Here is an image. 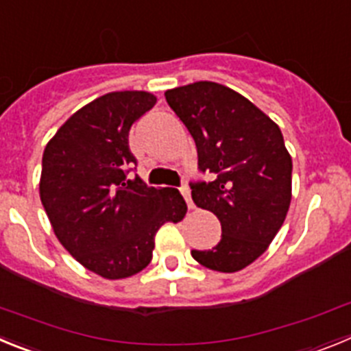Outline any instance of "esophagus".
<instances>
[{"label":"esophagus","mask_w":351,"mask_h":351,"mask_svg":"<svg viewBox=\"0 0 351 351\" xmlns=\"http://www.w3.org/2000/svg\"><path fill=\"white\" fill-rule=\"evenodd\" d=\"M179 190H181V193H182V197H184L188 207H190V209H195V204H193V200H191V191H190V188H188V184H182Z\"/></svg>","instance_id":"esophagus-1"}]
</instances>
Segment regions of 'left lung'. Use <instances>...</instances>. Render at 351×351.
Masks as SVG:
<instances>
[{"instance_id": "8db88e82", "label": "left lung", "mask_w": 351, "mask_h": 351, "mask_svg": "<svg viewBox=\"0 0 351 351\" xmlns=\"http://www.w3.org/2000/svg\"><path fill=\"white\" fill-rule=\"evenodd\" d=\"M191 133L198 169L210 182H191V198L221 223V241L191 251L204 267L237 272L265 253L291 200V156L280 126L243 95L200 80L165 93Z\"/></svg>"}]
</instances>
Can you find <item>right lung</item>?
Masks as SVG:
<instances>
[{
  "instance_id": "add662e5",
  "label": "right lung",
  "mask_w": 351,
  "mask_h": 351,
  "mask_svg": "<svg viewBox=\"0 0 351 351\" xmlns=\"http://www.w3.org/2000/svg\"><path fill=\"white\" fill-rule=\"evenodd\" d=\"M154 104L145 91L107 93L79 108L43 151L40 200L52 230L77 262L105 280L147 267L158 228L188 210L178 190L126 179L137 165L130 128Z\"/></svg>"
}]
</instances>
